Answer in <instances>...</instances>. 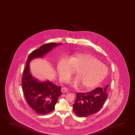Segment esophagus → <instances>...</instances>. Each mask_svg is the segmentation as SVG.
Listing matches in <instances>:
<instances>
[{"mask_svg":"<svg viewBox=\"0 0 135 135\" xmlns=\"http://www.w3.org/2000/svg\"><path fill=\"white\" fill-rule=\"evenodd\" d=\"M68 91V89L66 88L63 87L62 88V89H61V91L62 92V93H66Z\"/></svg>","mask_w":135,"mask_h":135,"instance_id":"1","label":"esophagus"}]
</instances>
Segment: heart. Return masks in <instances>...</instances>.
Instances as JSON below:
<instances>
[{"label":"heart","instance_id":"1","mask_svg":"<svg viewBox=\"0 0 135 135\" xmlns=\"http://www.w3.org/2000/svg\"><path fill=\"white\" fill-rule=\"evenodd\" d=\"M77 77L70 81L72 85L77 87L79 85L87 90L97 86L107 76L108 70L107 66L94 56L86 53H77L69 58L63 57L58 61L57 70L61 80L66 79L77 69Z\"/></svg>","mask_w":135,"mask_h":135}]
</instances>
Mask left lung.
<instances>
[{
  "mask_svg": "<svg viewBox=\"0 0 135 135\" xmlns=\"http://www.w3.org/2000/svg\"><path fill=\"white\" fill-rule=\"evenodd\" d=\"M108 85L103 89L97 88L88 93H76V99L73 105L74 113L79 117H87L98 112L108 97Z\"/></svg>",
  "mask_w": 135,
  "mask_h": 135,
  "instance_id": "8db88e82",
  "label": "left lung"
}]
</instances>
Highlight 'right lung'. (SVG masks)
Masks as SVG:
<instances>
[{
  "instance_id": "right-lung-1",
  "label": "right lung",
  "mask_w": 135,
  "mask_h": 135,
  "mask_svg": "<svg viewBox=\"0 0 135 135\" xmlns=\"http://www.w3.org/2000/svg\"><path fill=\"white\" fill-rule=\"evenodd\" d=\"M61 43H48L33 51L27 59L23 70L21 85L27 103L31 108L40 114H46L54 110L59 97L61 86H56L49 80L41 81L32 77L30 72V63L36 58H43L48 53Z\"/></svg>"
}]
</instances>
